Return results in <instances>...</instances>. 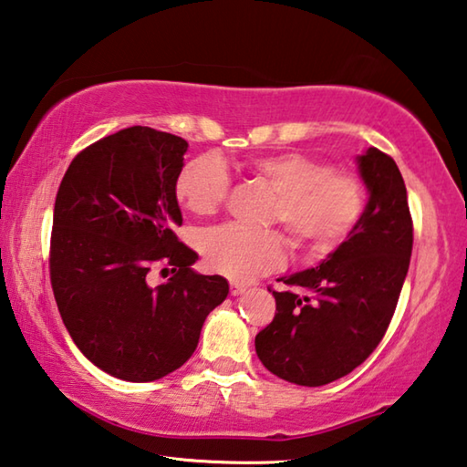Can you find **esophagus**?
<instances>
[{
	"label": "esophagus",
	"mask_w": 467,
	"mask_h": 467,
	"mask_svg": "<svg viewBox=\"0 0 467 467\" xmlns=\"http://www.w3.org/2000/svg\"><path fill=\"white\" fill-rule=\"evenodd\" d=\"M244 291H246V285H244V283H235V281L229 283V293H232L234 297L235 296H242Z\"/></svg>",
	"instance_id": "1"
}]
</instances>
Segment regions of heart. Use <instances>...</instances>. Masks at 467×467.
<instances>
[{"instance_id":"heart-1","label":"heart","mask_w":467,"mask_h":467,"mask_svg":"<svg viewBox=\"0 0 467 467\" xmlns=\"http://www.w3.org/2000/svg\"><path fill=\"white\" fill-rule=\"evenodd\" d=\"M248 174L271 188L276 199L268 223H281L297 248L326 254L345 242L363 219L367 188L350 171L299 151L258 155L246 161ZM174 192L192 215L209 217L232 194V176L215 155H196L180 168ZM204 263L235 281L273 273L285 265L287 244L281 232H256L235 223L211 229L202 238Z\"/></svg>"}]
</instances>
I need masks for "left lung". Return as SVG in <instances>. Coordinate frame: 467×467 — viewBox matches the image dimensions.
I'll return each mask as SVG.
<instances>
[{"label": "left lung", "mask_w": 467, "mask_h": 467, "mask_svg": "<svg viewBox=\"0 0 467 467\" xmlns=\"http://www.w3.org/2000/svg\"><path fill=\"white\" fill-rule=\"evenodd\" d=\"M358 170L371 196L348 240L320 266L279 279L287 291L268 287L276 312L256 334V355L276 378L297 386L345 378L378 348L410 266L414 227L396 161L371 147Z\"/></svg>", "instance_id": "obj_1"}]
</instances>
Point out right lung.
I'll list each match as a JSON object with an SVG mask.
<instances>
[{"label":"right lung","mask_w":467,"mask_h":467,"mask_svg":"<svg viewBox=\"0 0 467 467\" xmlns=\"http://www.w3.org/2000/svg\"><path fill=\"white\" fill-rule=\"evenodd\" d=\"M186 147L163 130L122 129L81 150L57 191L48 250L57 307L78 348L112 378L153 381L182 367L229 293L223 276L191 271L199 254L174 232ZM155 267L172 276L151 288Z\"/></svg>","instance_id":"obj_1"}]
</instances>
